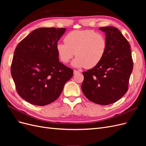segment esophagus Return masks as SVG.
Masks as SVG:
<instances>
[{
	"label": "esophagus",
	"mask_w": 146,
	"mask_h": 146,
	"mask_svg": "<svg viewBox=\"0 0 146 146\" xmlns=\"http://www.w3.org/2000/svg\"><path fill=\"white\" fill-rule=\"evenodd\" d=\"M79 71H78V70H74V74H76L77 73H78Z\"/></svg>",
	"instance_id": "34e87169"
}]
</instances>
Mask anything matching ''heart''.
<instances>
[{
	"instance_id": "obj_1",
	"label": "heart",
	"mask_w": 146,
	"mask_h": 146,
	"mask_svg": "<svg viewBox=\"0 0 146 146\" xmlns=\"http://www.w3.org/2000/svg\"><path fill=\"white\" fill-rule=\"evenodd\" d=\"M64 41V43L59 42L56 46L58 58L67 63L76 54L72 65L76 68L95 67L107 50L105 38L92 30H74L66 35Z\"/></svg>"
}]
</instances>
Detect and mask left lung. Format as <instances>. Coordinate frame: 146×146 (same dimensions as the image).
I'll list each match as a JSON object with an SVG mask.
<instances>
[{"mask_svg":"<svg viewBox=\"0 0 146 146\" xmlns=\"http://www.w3.org/2000/svg\"><path fill=\"white\" fill-rule=\"evenodd\" d=\"M99 29L105 33L107 50L98 65L83 72L82 90L92 102L107 105L126 93L133 64L130 46L120 31L111 26Z\"/></svg>","mask_w":146,"mask_h":146,"instance_id":"8db88e82","label":"left lung"}]
</instances>
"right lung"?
<instances>
[{
	"label": "right lung",
	"instance_id": "1",
	"mask_svg": "<svg viewBox=\"0 0 146 146\" xmlns=\"http://www.w3.org/2000/svg\"><path fill=\"white\" fill-rule=\"evenodd\" d=\"M66 29H35L16 47L11 74L18 94L38 106L58 99L73 70L59 61L56 46Z\"/></svg>",
	"mask_w": 146,
	"mask_h": 146
}]
</instances>
